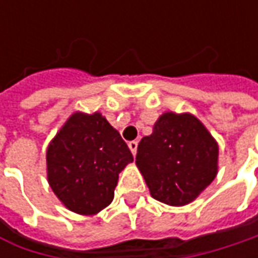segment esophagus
<instances>
[{
    "label": "esophagus",
    "instance_id": "obj_1",
    "mask_svg": "<svg viewBox=\"0 0 258 258\" xmlns=\"http://www.w3.org/2000/svg\"><path fill=\"white\" fill-rule=\"evenodd\" d=\"M127 146H129L131 152H132L134 155H136V151H138V142H136V141H132V142H129V144H127Z\"/></svg>",
    "mask_w": 258,
    "mask_h": 258
}]
</instances>
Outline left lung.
Returning <instances> with one entry per match:
<instances>
[{
	"label": "left lung",
	"instance_id": "left-lung-1",
	"mask_svg": "<svg viewBox=\"0 0 258 258\" xmlns=\"http://www.w3.org/2000/svg\"><path fill=\"white\" fill-rule=\"evenodd\" d=\"M218 144L191 113L165 112L138 145L136 165L161 203H192L218 173Z\"/></svg>",
	"mask_w": 258,
	"mask_h": 258
}]
</instances>
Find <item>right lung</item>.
Returning <instances> with one entry per match:
<instances>
[{"label":"right lung","mask_w":258,"mask_h":258,"mask_svg":"<svg viewBox=\"0 0 258 258\" xmlns=\"http://www.w3.org/2000/svg\"><path fill=\"white\" fill-rule=\"evenodd\" d=\"M45 161L48 185L66 208L94 215L113 201L119 173L134 156L103 114L75 112L48 144Z\"/></svg>","instance_id":"1"}]
</instances>
